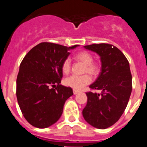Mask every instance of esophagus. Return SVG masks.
I'll list each match as a JSON object with an SVG mask.
<instances>
[{"label":"esophagus","mask_w":147,"mask_h":147,"mask_svg":"<svg viewBox=\"0 0 147 147\" xmlns=\"http://www.w3.org/2000/svg\"><path fill=\"white\" fill-rule=\"evenodd\" d=\"M78 93H79V91H78V90H74V94L76 95V94H77Z\"/></svg>","instance_id":"34e87169"}]
</instances>
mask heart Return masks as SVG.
I'll return each mask as SVG.
<instances>
[{"label": "heart", "mask_w": 147, "mask_h": 147, "mask_svg": "<svg viewBox=\"0 0 147 147\" xmlns=\"http://www.w3.org/2000/svg\"><path fill=\"white\" fill-rule=\"evenodd\" d=\"M74 59L78 62H82L85 67L83 69V74H87L82 76H71L65 80V85L76 90H80L91 82V77L87 74L89 73L92 76H98L100 72V65L98 62H93V57L88 51H80L75 54ZM62 71L65 74H69L71 71V60L68 58L64 59L62 63Z\"/></svg>", "instance_id": "b5f03b06"}]
</instances>
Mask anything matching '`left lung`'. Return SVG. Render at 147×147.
Returning a JSON list of instances; mask_svg holds the SVG:
<instances>
[{
  "label": "left lung",
  "mask_w": 147,
  "mask_h": 147,
  "mask_svg": "<svg viewBox=\"0 0 147 147\" xmlns=\"http://www.w3.org/2000/svg\"><path fill=\"white\" fill-rule=\"evenodd\" d=\"M101 57L102 70L97 80L90 85L101 93L87 92L88 102L82 115L88 124L106 129L118 121L124 112L132 92V74L124 54L108 43L85 45Z\"/></svg>",
  "instance_id": "8db88e82"
}]
</instances>
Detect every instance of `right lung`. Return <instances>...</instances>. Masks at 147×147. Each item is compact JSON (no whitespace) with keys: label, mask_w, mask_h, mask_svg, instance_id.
<instances>
[{"label":"right lung","mask_w":147,"mask_h":147,"mask_svg":"<svg viewBox=\"0 0 147 147\" xmlns=\"http://www.w3.org/2000/svg\"><path fill=\"white\" fill-rule=\"evenodd\" d=\"M59 44L43 42L32 48L24 57L17 77L18 105L26 120L37 128H46L57 121L66 100L74 93L59 85L62 63L69 49Z\"/></svg>","instance_id":"right-lung-1"}]
</instances>
